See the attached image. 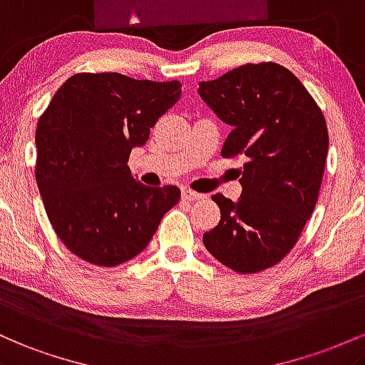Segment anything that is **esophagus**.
Instances as JSON below:
<instances>
[{
    "label": "esophagus",
    "mask_w": 365,
    "mask_h": 365,
    "mask_svg": "<svg viewBox=\"0 0 365 365\" xmlns=\"http://www.w3.org/2000/svg\"><path fill=\"white\" fill-rule=\"evenodd\" d=\"M182 198L187 200V202H196V200L205 198V195L196 193V191H191V190H182Z\"/></svg>",
    "instance_id": "esophagus-1"
}]
</instances>
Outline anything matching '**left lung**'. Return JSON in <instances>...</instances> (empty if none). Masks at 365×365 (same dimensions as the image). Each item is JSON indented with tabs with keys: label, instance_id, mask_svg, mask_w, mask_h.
Wrapping results in <instances>:
<instances>
[{
	"label": "left lung",
	"instance_id": "obj_1",
	"mask_svg": "<svg viewBox=\"0 0 365 365\" xmlns=\"http://www.w3.org/2000/svg\"><path fill=\"white\" fill-rule=\"evenodd\" d=\"M198 93L232 128L220 155L247 158L240 200L212 196L220 220L203 245L232 271H265L292 252L317 203L329 146L324 113L274 61L241 65L200 83Z\"/></svg>",
	"mask_w": 365,
	"mask_h": 365
}]
</instances>
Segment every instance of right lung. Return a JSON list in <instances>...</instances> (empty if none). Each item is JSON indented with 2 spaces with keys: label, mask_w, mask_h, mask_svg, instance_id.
Segmentation results:
<instances>
[{
  "label": "right lung",
  "mask_w": 365,
  "mask_h": 365,
  "mask_svg": "<svg viewBox=\"0 0 365 365\" xmlns=\"http://www.w3.org/2000/svg\"><path fill=\"white\" fill-rule=\"evenodd\" d=\"M181 93L179 81L81 72L51 98L36 128V182L56 236L76 257L124 264L179 202L178 186H145L128 160Z\"/></svg>",
  "instance_id": "1"
}]
</instances>
